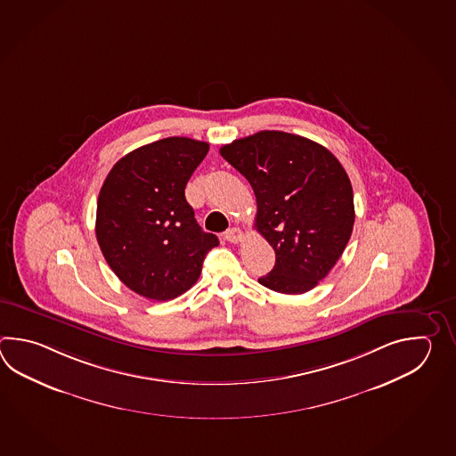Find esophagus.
<instances>
[{"instance_id":"1","label":"esophagus","mask_w":456,"mask_h":456,"mask_svg":"<svg viewBox=\"0 0 456 456\" xmlns=\"http://www.w3.org/2000/svg\"><path fill=\"white\" fill-rule=\"evenodd\" d=\"M224 240L230 242H240L242 240V232L240 228H232L224 232Z\"/></svg>"}]
</instances>
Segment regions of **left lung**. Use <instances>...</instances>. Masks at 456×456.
Instances as JSON below:
<instances>
[{
	"instance_id": "8db88e82",
	"label": "left lung",
	"mask_w": 456,
	"mask_h": 456,
	"mask_svg": "<svg viewBox=\"0 0 456 456\" xmlns=\"http://www.w3.org/2000/svg\"><path fill=\"white\" fill-rule=\"evenodd\" d=\"M251 184L257 232L275 251V265L259 283L300 295L339 261L354 228L349 175L328 148L305 136L262 130L220 148Z\"/></svg>"
}]
</instances>
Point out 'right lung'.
I'll list each match as a JSON object with an SVG mask.
<instances>
[{
  "label": "right lung",
  "mask_w": 456,
  "mask_h": 456,
  "mask_svg": "<svg viewBox=\"0 0 456 456\" xmlns=\"http://www.w3.org/2000/svg\"><path fill=\"white\" fill-rule=\"evenodd\" d=\"M208 143L169 136L118 159L97 199L96 238L109 267L130 290L173 300L200 277L218 238L195 222L185 185Z\"/></svg>",
  "instance_id": "obj_1"
}]
</instances>
